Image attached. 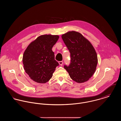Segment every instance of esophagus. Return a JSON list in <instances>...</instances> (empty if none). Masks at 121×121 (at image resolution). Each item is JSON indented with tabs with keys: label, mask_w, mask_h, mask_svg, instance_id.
I'll use <instances>...</instances> for the list:
<instances>
[{
	"label": "esophagus",
	"mask_w": 121,
	"mask_h": 121,
	"mask_svg": "<svg viewBox=\"0 0 121 121\" xmlns=\"http://www.w3.org/2000/svg\"><path fill=\"white\" fill-rule=\"evenodd\" d=\"M59 63L60 66H62V65L63 64V62L62 61H59Z\"/></svg>",
	"instance_id": "1"
}]
</instances>
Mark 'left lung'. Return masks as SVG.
<instances>
[{"instance_id": "1", "label": "left lung", "mask_w": 121, "mask_h": 121, "mask_svg": "<svg viewBox=\"0 0 121 121\" xmlns=\"http://www.w3.org/2000/svg\"><path fill=\"white\" fill-rule=\"evenodd\" d=\"M70 53V63L64 68L71 78L78 83L85 82L95 72L98 60L90 42L78 32L72 31L61 36Z\"/></svg>"}]
</instances>
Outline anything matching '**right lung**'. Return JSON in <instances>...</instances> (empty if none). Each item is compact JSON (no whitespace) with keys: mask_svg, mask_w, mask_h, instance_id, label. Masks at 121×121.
<instances>
[{"mask_svg":"<svg viewBox=\"0 0 121 121\" xmlns=\"http://www.w3.org/2000/svg\"><path fill=\"white\" fill-rule=\"evenodd\" d=\"M59 38L58 35H41L31 42L24 52V69L35 82L45 83L48 82L59 66L52 50Z\"/></svg>","mask_w":121,"mask_h":121,"instance_id":"add662e5","label":"right lung"}]
</instances>
